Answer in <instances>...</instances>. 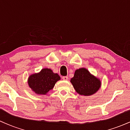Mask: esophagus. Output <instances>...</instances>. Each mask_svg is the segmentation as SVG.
<instances>
[{"mask_svg":"<svg viewBox=\"0 0 130 130\" xmlns=\"http://www.w3.org/2000/svg\"><path fill=\"white\" fill-rule=\"evenodd\" d=\"M62 79L64 80H67L68 79V76H63L62 77Z\"/></svg>","mask_w":130,"mask_h":130,"instance_id":"1","label":"esophagus"}]
</instances>
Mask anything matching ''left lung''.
Instances as JSON below:
<instances>
[{"instance_id":"obj_1","label":"left lung","mask_w":130,"mask_h":130,"mask_svg":"<svg viewBox=\"0 0 130 130\" xmlns=\"http://www.w3.org/2000/svg\"><path fill=\"white\" fill-rule=\"evenodd\" d=\"M70 82L77 93L84 96H90L96 93L101 84L100 80L91 74L85 68L76 70Z\"/></svg>"}]
</instances>
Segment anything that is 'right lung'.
I'll list each match as a JSON object with an SVG mask.
<instances>
[{
  "instance_id": "add662e5",
  "label": "right lung",
  "mask_w": 130,
  "mask_h": 130,
  "mask_svg": "<svg viewBox=\"0 0 130 130\" xmlns=\"http://www.w3.org/2000/svg\"><path fill=\"white\" fill-rule=\"evenodd\" d=\"M60 79L57 73H54L50 68H43L38 73L31 74L28 78V84L38 95H46L53 89L57 81Z\"/></svg>"
}]
</instances>
